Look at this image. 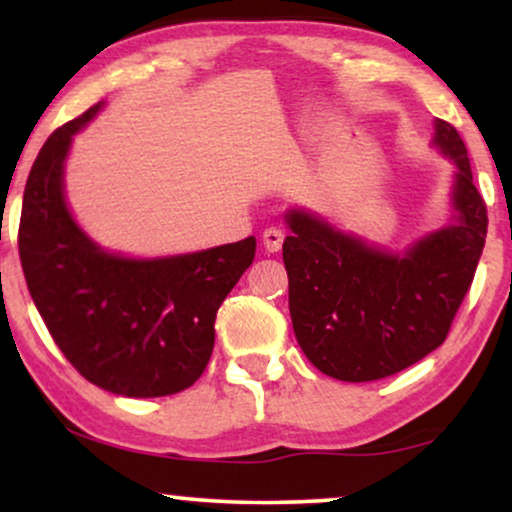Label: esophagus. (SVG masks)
Wrapping results in <instances>:
<instances>
[{
    "instance_id": "34e87169",
    "label": "esophagus",
    "mask_w": 512,
    "mask_h": 512,
    "mask_svg": "<svg viewBox=\"0 0 512 512\" xmlns=\"http://www.w3.org/2000/svg\"><path fill=\"white\" fill-rule=\"evenodd\" d=\"M261 242H263V249L268 251V254H275V251L282 249V242H284V230L277 228V226H270L263 230L261 235Z\"/></svg>"
}]
</instances>
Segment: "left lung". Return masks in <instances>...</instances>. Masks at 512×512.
<instances>
[{
	"label": "left lung",
	"instance_id": "obj_1",
	"mask_svg": "<svg viewBox=\"0 0 512 512\" xmlns=\"http://www.w3.org/2000/svg\"><path fill=\"white\" fill-rule=\"evenodd\" d=\"M431 146L450 160V219L403 251L347 233L312 209H286L293 333L321 373L373 382L422 361L447 338L487 237V207L459 132L433 121Z\"/></svg>",
	"mask_w": 512,
	"mask_h": 512
}]
</instances>
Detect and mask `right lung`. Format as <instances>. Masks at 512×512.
I'll list each match as a JSON object with an SVG mask.
<instances>
[{
  "label": "right lung",
  "instance_id": "obj_1",
  "mask_svg": "<svg viewBox=\"0 0 512 512\" xmlns=\"http://www.w3.org/2000/svg\"><path fill=\"white\" fill-rule=\"evenodd\" d=\"M102 107L41 146L23 195L20 263L55 345L88 382L118 396H170L205 370L216 310L254 261L256 237L156 258L100 247L67 205L65 163Z\"/></svg>",
  "mask_w": 512,
  "mask_h": 512
}]
</instances>
